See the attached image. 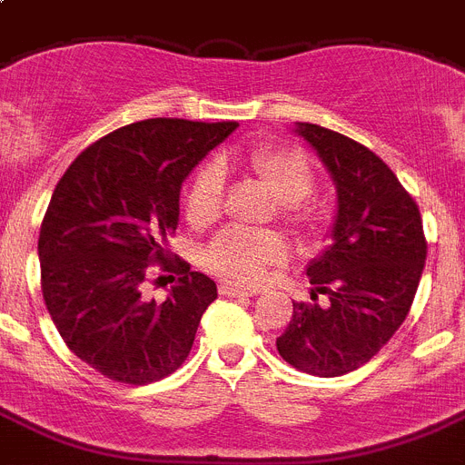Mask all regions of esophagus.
<instances>
[{
	"mask_svg": "<svg viewBox=\"0 0 465 465\" xmlns=\"http://www.w3.org/2000/svg\"><path fill=\"white\" fill-rule=\"evenodd\" d=\"M220 294H224V297H252V294H257V290L243 288V285H233V282H222Z\"/></svg>",
	"mask_w": 465,
	"mask_h": 465,
	"instance_id": "esophagus-1",
	"label": "esophagus"
}]
</instances>
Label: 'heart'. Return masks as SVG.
I'll list each match as a JSON object with an SVG mask.
<instances>
[{
    "label": "heart",
    "mask_w": 465,
    "mask_h": 465,
    "mask_svg": "<svg viewBox=\"0 0 465 465\" xmlns=\"http://www.w3.org/2000/svg\"><path fill=\"white\" fill-rule=\"evenodd\" d=\"M250 173L281 201L282 220L297 229L311 227L313 213L306 205V196L313 192V171L311 163L297 149L264 147L250 152ZM224 203V177L220 165H203L189 184L184 199V215L193 227H208L222 213ZM288 257V245L278 233L272 232H243V229H224L205 250V264L217 276L233 282L262 281L269 266H276Z\"/></svg>",
    "instance_id": "1"
}]
</instances>
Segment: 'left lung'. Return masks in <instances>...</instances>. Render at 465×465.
Segmentation results:
<instances>
[{
	"mask_svg": "<svg viewBox=\"0 0 465 465\" xmlns=\"http://www.w3.org/2000/svg\"><path fill=\"white\" fill-rule=\"evenodd\" d=\"M294 133L328 168L337 215L332 245L306 266L313 302H292L276 346L302 372L341 377L389 344L410 313L426 262L421 213L365 144L316 124H297ZM318 293L329 297L325 305Z\"/></svg>",
	"mask_w": 465,
	"mask_h": 465,
	"instance_id": "left-lung-1",
	"label": "left lung"
}]
</instances>
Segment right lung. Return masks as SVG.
I'll use <instances>...</instances> for the list:
<instances>
[{"mask_svg": "<svg viewBox=\"0 0 465 465\" xmlns=\"http://www.w3.org/2000/svg\"><path fill=\"white\" fill-rule=\"evenodd\" d=\"M236 126L128 124L84 149L55 184L39 232L44 302L67 349L112 381L143 386L175 372L217 300L215 281L165 245L183 183ZM154 263L178 273L161 305L142 297Z\"/></svg>", "mask_w": 465, "mask_h": 465, "instance_id": "add662e5", "label": "right lung"}]
</instances>
